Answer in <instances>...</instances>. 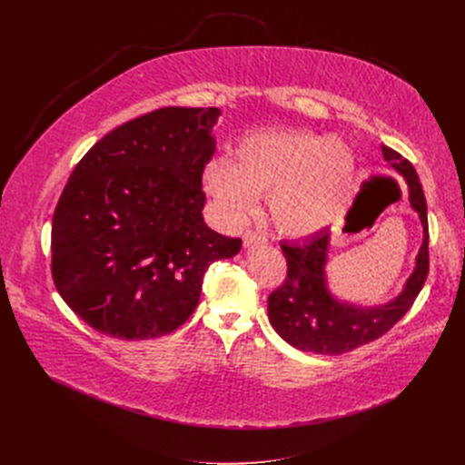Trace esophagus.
<instances>
[{"label": "esophagus", "mask_w": 465, "mask_h": 465, "mask_svg": "<svg viewBox=\"0 0 465 465\" xmlns=\"http://www.w3.org/2000/svg\"><path fill=\"white\" fill-rule=\"evenodd\" d=\"M260 242H267V237L263 233H258V232H245V235H242V245L245 247H254V245H260Z\"/></svg>", "instance_id": "obj_1"}]
</instances>
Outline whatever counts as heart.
Segmentation results:
<instances>
[{"instance_id": "b5f03b06", "label": "heart", "mask_w": 465, "mask_h": 465, "mask_svg": "<svg viewBox=\"0 0 465 465\" xmlns=\"http://www.w3.org/2000/svg\"><path fill=\"white\" fill-rule=\"evenodd\" d=\"M358 162L337 137L311 132L262 130L242 137L232 160H213L203 188L232 223H241L270 195L277 230L309 237L330 226L347 205L356 184Z\"/></svg>"}]
</instances>
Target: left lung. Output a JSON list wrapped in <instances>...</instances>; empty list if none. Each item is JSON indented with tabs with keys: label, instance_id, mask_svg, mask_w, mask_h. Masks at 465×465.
Listing matches in <instances>:
<instances>
[{
	"label": "left lung",
	"instance_id": "obj_1",
	"mask_svg": "<svg viewBox=\"0 0 465 465\" xmlns=\"http://www.w3.org/2000/svg\"><path fill=\"white\" fill-rule=\"evenodd\" d=\"M388 167L403 177L411 209L422 224V245L414 270L400 294L381 305H358L337 298L328 286L326 263L331 230H321L303 241L282 242L288 263L286 281L267 300V314L275 331L305 352L343 354L379 339L411 309L428 277V207L417 171L401 154L382 144Z\"/></svg>",
	"mask_w": 465,
	"mask_h": 465
}]
</instances>
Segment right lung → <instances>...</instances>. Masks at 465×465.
<instances>
[{
	"label": "right lung",
	"mask_w": 465,
	"mask_h": 465,
	"mask_svg": "<svg viewBox=\"0 0 465 465\" xmlns=\"http://www.w3.org/2000/svg\"><path fill=\"white\" fill-rule=\"evenodd\" d=\"M218 116L156 109L109 132L73 169L53 218V279L90 328L124 341L177 330L207 267L241 251L202 214Z\"/></svg>",
	"instance_id": "obj_1"
}]
</instances>
